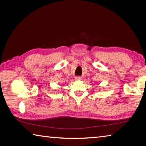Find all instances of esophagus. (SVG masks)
Instances as JSON below:
<instances>
[{
  "label": "esophagus",
  "mask_w": 146,
  "mask_h": 146,
  "mask_svg": "<svg viewBox=\"0 0 146 146\" xmlns=\"http://www.w3.org/2000/svg\"><path fill=\"white\" fill-rule=\"evenodd\" d=\"M75 80L77 81H80L81 80V78L80 77V76H76V77H75Z\"/></svg>",
  "instance_id": "obj_1"
}]
</instances>
